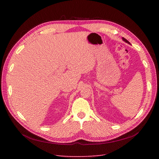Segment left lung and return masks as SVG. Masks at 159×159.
<instances>
[{"mask_svg":"<svg viewBox=\"0 0 159 159\" xmlns=\"http://www.w3.org/2000/svg\"><path fill=\"white\" fill-rule=\"evenodd\" d=\"M123 40L125 41V42H127V43H128V44H130V42L127 40H126L125 39V38H123Z\"/></svg>","mask_w":159,"mask_h":159,"instance_id":"8db88e82","label":"left lung"}]
</instances>
